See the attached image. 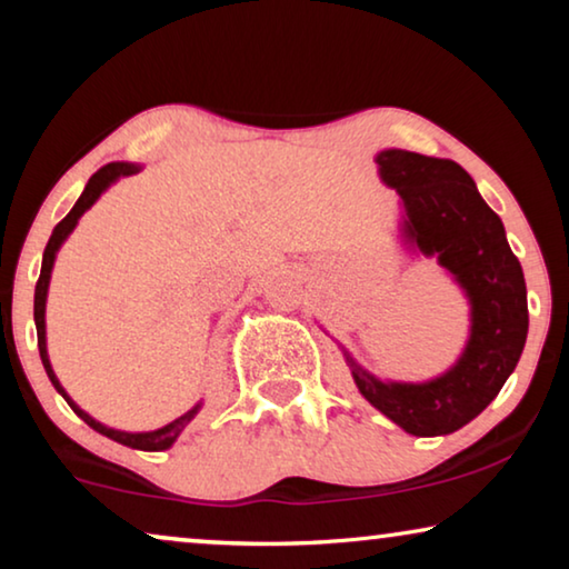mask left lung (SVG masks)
Here are the masks:
<instances>
[{"instance_id":"left-lung-1","label":"left lung","mask_w":569,"mask_h":569,"mask_svg":"<svg viewBox=\"0 0 569 569\" xmlns=\"http://www.w3.org/2000/svg\"><path fill=\"white\" fill-rule=\"evenodd\" d=\"M380 181L401 197V238L435 256L471 306V329L453 368L425 383L380 380L341 347L360 393L403 432L450 435L485 411L516 370L528 333L526 279L502 220L453 160L407 150L376 154Z\"/></svg>"}]
</instances>
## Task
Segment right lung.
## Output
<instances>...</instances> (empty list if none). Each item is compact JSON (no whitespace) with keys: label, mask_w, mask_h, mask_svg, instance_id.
Instances as JSON below:
<instances>
[{"label":"right lung","mask_w":569,"mask_h":569,"mask_svg":"<svg viewBox=\"0 0 569 569\" xmlns=\"http://www.w3.org/2000/svg\"><path fill=\"white\" fill-rule=\"evenodd\" d=\"M139 170H142V168L134 166V162H108V166L100 168L98 173L90 178L88 186H84L82 197L77 199V204L72 207V212H69V214L64 217V220H61V222L57 224V228H53L49 243H46V251H43L41 277H38V282H36L33 318H36L38 349H41V362H43V368H46V376H49L53 388H57V391H59L61 396H64V401L69 403V407H72L74 415L80 417V419H84V422H88L96 432L106 435V438L121 442V446H127V448H137V450H166V448L173 446L178 435L183 432V427L189 425L191 419L199 415L201 401L197 403V407H191L189 411H186V415L173 419V422H170V425L160 427V430H152V432H123V430H113V427L100 425L98 419H92V417L88 415V411H82L72 399H69V393L64 391V388H61L57 372H53V368H51L49 349H46V298H49L51 269H53V261H57V253H59L61 243H64V240L69 238V232H72V230L77 228V222H80V217H82L84 212H88V209H90L92 204H96L98 197L108 189V186L116 183V181H119V178H123V176H134V173H139Z\"/></svg>","instance_id":"obj_1"}]
</instances>
